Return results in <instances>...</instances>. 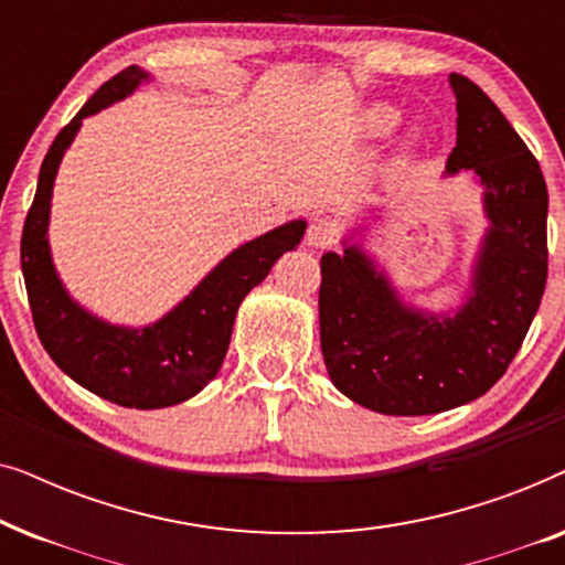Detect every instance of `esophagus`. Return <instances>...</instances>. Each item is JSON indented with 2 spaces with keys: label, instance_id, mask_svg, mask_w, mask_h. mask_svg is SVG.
<instances>
[{
  "label": "esophagus",
  "instance_id": "1",
  "mask_svg": "<svg viewBox=\"0 0 565 565\" xmlns=\"http://www.w3.org/2000/svg\"><path fill=\"white\" fill-rule=\"evenodd\" d=\"M337 238H339V228L327 218H316L306 234L308 246H316V249H327V246L337 242Z\"/></svg>",
  "mask_w": 565,
  "mask_h": 565
}]
</instances>
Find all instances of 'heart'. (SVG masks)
I'll return each instance as SVG.
<instances>
[{"label": "heart", "instance_id": "obj_1", "mask_svg": "<svg viewBox=\"0 0 565 565\" xmlns=\"http://www.w3.org/2000/svg\"><path fill=\"white\" fill-rule=\"evenodd\" d=\"M398 122V113L393 107H375L373 110V126L377 130H391Z\"/></svg>", "mask_w": 565, "mask_h": 565}]
</instances>
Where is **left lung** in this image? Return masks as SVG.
Here are the masks:
<instances>
[{"label":"left lung","instance_id":"left-lung-1","mask_svg":"<svg viewBox=\"0 0 565 565\" xmlns=\"http://www.w3.org/2000/svg\"><path fill=\"white\" fill-rule=\"evenodd\" d=\"M458 143L447 174L470 169L483 184L489 231L470 296L455 316L404 306L358 246L321 257V352L331 383L354 404L424 416L483 396L527 337L547 280V188L527 143L489 95L450 74Z\"/></svg>","mask_w":565,"mask_h":565}]
</instances>
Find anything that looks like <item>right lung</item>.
I'll return each mask as SVG.
<instances>
[{"instance_id":"add662e5","label":"right lung","mask_w":565,"mask_h":565,"mask_svg":"<svg viewBox=\"0 0 565 565\" xmlns=\"http://www.w3.org/2000/svg\"><path fill=\"white\" fill-rule=\"evenodd\" d=\"M146 76L138 66L122 68L61 128L38 174L33 205L22 226L20 262L35 331L51 360L99 398L128 408H164L182 404L213 381L226 358L238 306L254 285L265 280L275 262L300 244L306 221H290L238 246L151 327H113L76 306L53 269L45 236L53 180L82 120L130 95Z\"/></svg>"}]
</instances>
